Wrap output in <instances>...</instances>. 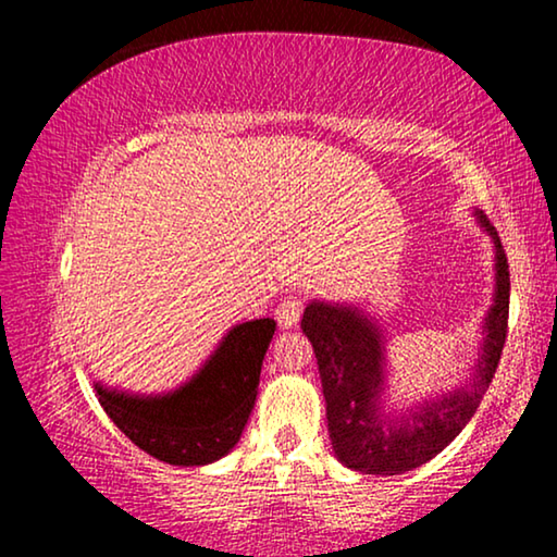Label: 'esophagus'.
Instances as JSON below:
<instances>
[{
    "label": "esophagus",
    "mask_w": 557,
    "mask_h": 557,
    "mask_svg": "<svg viewBox=\"0 0 557 557\" xmlns=\"http://www.w3.org/2000/svg\"><path fill=\"white\" fill-rule=\"evenodd\" d=\"M301 312H305V297H285L275 309L277 324L282 329L295 326L301 319Z\"/></svg>",
    "instance_id": "1"
}]
</instances>
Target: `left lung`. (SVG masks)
<instances>
[{
  "label": "left lung",
  "instance_id": "obj_1",
  "mask_svg": "<svg viewBox=\"0 0 557 557\" xmlns=\"http://www.w3.org/2000/svg\"><path fill=\"white\" fill-rule=\"evenodd\" d=\"M476 215L496 245V299L486 317L482 361L465 388L391 418L381 410L383 344L375 324L351 307L312 301L305 309L301 332L317 354L329 437L346 467L393 476L425 465L459 435L482 403L506 344L511 275L496 228L482 211Z\"/></svg>",
  "mask_w": 557,
  "mask_h": 557
}]
</instances>
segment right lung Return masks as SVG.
<instances>
[{
	"mask_svg": "<svg viewBox=\"0 0 557 557\" xmlns=\"http://www.w3.org/2000/svg\"><path fill=\"white\" fill-rule=\"evenodd\" d=\"M275 326L270 317L233 326L203 369L174 393L139 398L96 385L102 410L125 437L159 461L211 465L240 440Z\"/></svg>",
	"mask_w": 557,
	"mask_h": 557,
	"instance_id": "1",
	"label": "right lung"
}]
</instances>
